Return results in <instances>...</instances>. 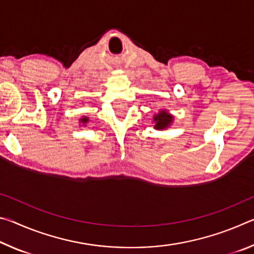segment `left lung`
<instances>
[{"label":"left lung","instance_id":"8db88e82","mask_svg":"<svg viewBox=\"0 0 254 254\" xmlns=\"http://www.w3.org/2000/svg\"><path fill=\"white\" fill-rule=\"evenodd\" d=\"M152 123H154L153 127L158 131L167 130L174 123V115L169 113V111L167 109L159 110V113L153 115Z\"/></svg>","mask_w":254,"mask_h":254}]
</instances>
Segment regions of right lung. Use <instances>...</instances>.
I'll return each mask as SVG.
<instances>
[{
  "mask_svg": "<svg viewBox=\"0 0 254 254\" xmlns=\"http://www.w3.org/2000/svg\"><path fill=\"white\" fill-rule=\"evenodd\" d=\"M89 118L88 117H83L79 119V127H86V124L88 123Z\"/></svg>",
  "mask_w": 254,
  "mask_h": 254,
  "instance_id": "obj_1",
  "label": "right lung"
}]
</instances>
